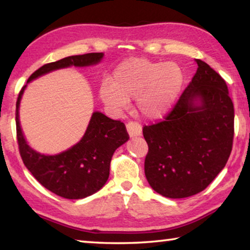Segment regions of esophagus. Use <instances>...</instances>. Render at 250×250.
Segmentation results:
<instances>
[{"label": "esophagus", "mask_w": 250, "mask_h": 250, "mask_svg": "<svg viewBox=\"0 0 250 250\" xmlns=\"http://www.w3.org/2000/svg\"><path fill=\"white\" fill-rule=\"evenodd\" d=\"M126 130H128L130 137H138L142 132V126L137 121H129L126 124Z\"/></svg>", "instance_id": "esophagus-1"}]
</instances>
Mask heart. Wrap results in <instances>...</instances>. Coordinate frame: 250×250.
<instances>
[{
	"label": "heart",
	"mask_w": 250,
	"mask_h": 250,
	"mask_svg": "<svg viewBox=\"0 0 250 250\" xmlns=\"http://www.w3.org/2000/svg\"><path fill=\"white\" fill-rule=\"evenodd\" d=\"M182 86L183 73L175 62L130 58L117 67L112 83H101L100 96L115 110L125 109L130 99H137L143 117L158 119L171 109Z\"/></svg>",
	"instance_id": "obj_1"
}]
</instances>
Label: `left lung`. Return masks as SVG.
Here are the masks:
<instances>
[{
  "label": "left lung",
  "instance_id": "8db88e82",
  "mask_svg": "<svg viewBox=\"0 0 250 250\" xmlns=\"http://www.w3.org/2000/svg\"><path fill=\"white\" fill-rule=\"evenodd\" d=\"M196 62L191 83L163 120L142 129L149 146L146 180L156 193L170 198L205 189L232 149L235 115L226 82L205 62Z\"/></svg>",
  "mask_w": 250,
  "mask_h": 250
}]
</instances>
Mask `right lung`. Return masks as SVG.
I'll return each mask as SVG.
<instances>
[{"instance_id":"obj_1","label":"right lung","mask_w":250,"mask_h":250,"mask_svg":"<svg viewBox=\"0 0 250 250\" xmlns=\"http://www.w3.org/2000/svg\"><path fill=\"white\" fill-rule=\"evenodd\" d=\"M103 56V53H89L49 62L34 71L27 83L55 69L97 64ZM25 87L19 94L15 112L16 138L25 167L44 188L64 198L79 200L99 191L109 177L113 153L129 139L124 122L94 112L86 133L77 145L56 155L41 154L27 146L20 125L19 107Z\"/></svg>"}]
</instances>
